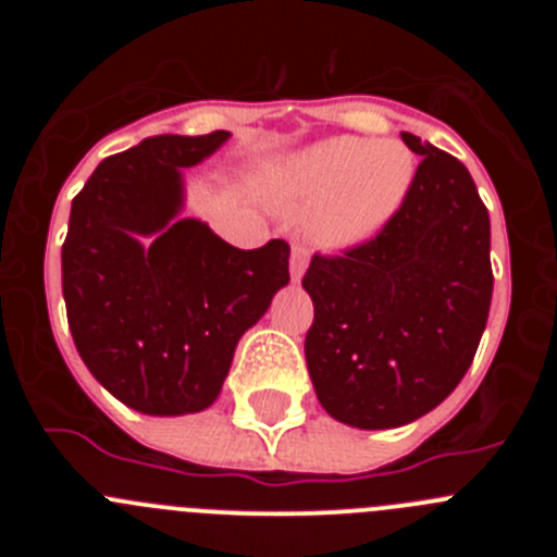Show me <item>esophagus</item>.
<instances>
[{
    "mask_svg": "<svg viewBox=\"0 0 557 557\" xmlns=\"http://www.w3.org/2000/svg\"><path fill=\"white\" fill-rule=\"evenodd\" d=\"M309 264V250L304 245H293V256H289V273H293V282H301V275L307 273Z\"/></svg>",
    "mask_w": 557,
    "mask_h": 557,
    "instance_id": "esophagus-1",
    "label": "esophagus"
}]
</instances>
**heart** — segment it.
Here are the masks:
<instances>
[{
  "label": "heart",
  "mask_w": 557,
  "mask_h": 557,
  "mask_svg": "<svg viewBox=\"0 0 557 557\" xmlns=\"http://www.w3.org/2000/svg\"><path fill=\"white\" fill-rule=\"evenodd\" d=\"M416 178V156L398 139L332 136L278 161L264 178L278 206H314L309 228L329 248L376 236Z\"/></svg>",
  "instance_id": "1"
}]
</instances>
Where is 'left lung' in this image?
Returning a JSON list of instances; mask_svg holds the SVG:
<instances>
[{
  "label": "left lung",
  "instance_id": "left-lung-1",
  "mask_svg": "<svg viewBox=\"0 0 557 557\" xmlns=\"http://www.w3.org/2000/svg\"><path fill=\"white\" fill-rule=\"evenodd\" d=\"M421 164L391 223L339 256L314 253L307 368L323 410L393 430L435 410L469 371L494 293L491 220L469 170L401 133Z\"/></svg>",
  "mask_w": 557,
  "mask_h": 557
}]
</instances>
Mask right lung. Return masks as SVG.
I'll return each instance as SVG.
<instances>
[{
  "instance_id": "1",
  "label": "right lung",
  "mask_w": 557,
  "mask_h": 557,
  "mask_svg": "<svg viewBox=\"0 0 557 557\" xmlns=\"http://www.w3.org/2000/svg\"><path fill=\"white\" fill-rule=\"evenodd\" d=\"M228 136H152L108 156L72 200L61 250L69 329L97 382L145 416L206 410L239 337L289 282L284 239L239 250L178 218L181 170Z\"/></svg>"
}]
</instances>
